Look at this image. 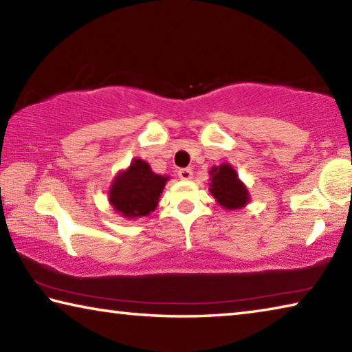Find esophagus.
Returning a JSON list of instances; mask_svg holds the SVG:
<instances>
[{
	"label": "esophagus",
	"instance_id": "obj_1",
	"mask_svg": "<svg viewBox=\"0 0 352 352\" xmlns=\"http://www.w3.org/2000/svg\"><path fill=\"white\" fill-rule=\"evenodd\" d=\"M178 177H180L182 180H190V178H192V169L190 168L178 169Z\"/></svg>",
	"mask_w": 352,
	"mask_h": 352
}]
</instances>
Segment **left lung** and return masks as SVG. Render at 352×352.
Returning a JSON list of instances; mask_svg holds the SVG:
<instances>
[{"label": "left lung", "mask_w": 352, "mask_h": 352, "mask_svg": "<svg viewBox=\"0 0 352 352\" xmlns=\"http://www.w3.org/2000/svg\"><path fill=\"white\" fill-rule=\"evenodd\" d=\"M211 177V194L225 210H239L247 205L248 190L230 164L212 168Z\"/></svg>", "instance_id": "left-lung-1"}]
</instances>
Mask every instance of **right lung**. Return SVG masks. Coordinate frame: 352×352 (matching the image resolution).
Listing matches in <instances>:
<instances>
[{
    "label": "right lung",
    "mask_w": 352,
    "mask_h": 352,
    "mask_svg": "<svg viewBox=\"0 0 352 352\" xmlns=\"http://www.w3.org/2000/svg\"><path fill=\"white\" fill-rule=\"evenodd\" d=\"M166 182L168 177L157 175L146 162L135 158L130 168L113 182L109 200L124 217L147 216L157 208Z\"/></svg>",
    "instance_id": "obj_1"
}]
</instances>
